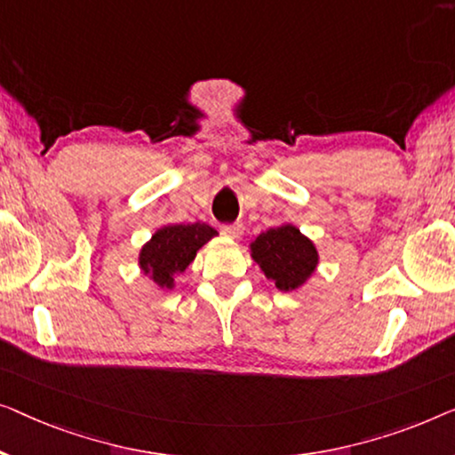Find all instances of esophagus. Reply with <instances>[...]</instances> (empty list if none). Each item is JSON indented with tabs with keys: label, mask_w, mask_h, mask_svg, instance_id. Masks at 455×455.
I'll list each match as a JSON object with an SVG mask.
<instances>
[{
	"label": "esophagus",
	"mask_w": 455,
	"mask_h": 455,
	"mask_svg": "<svg viewBox=\"0 0 455 455\" xmlns=\"http://www.w3.org/2000/svg\"><path fill=\"white\" fill-rule=\"evenodd\" d=\"M243 230H245V227H243L241 222H235V225L222 227V235L228 236V239H239V236L243 235Z\"/></svg>",
	"instance_id": "34e87169"
}]
</instances>
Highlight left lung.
<instances>
[{"label":"left lung","mask_w":455,"mask_h":455,"mask_svg":"<svg viewBox=\"0 0 455 455\" xmlns=\"http://www.w3.org/2000/svg\"><path fill=\"white\" fill-rule=\"evenodd\" d=\"M249 253L266 278L283 292L300 289L319 266L315 243L291 222L259 233L249 243Z\"/></svg>","instance_id":"left-lung-1"}]
</instances>
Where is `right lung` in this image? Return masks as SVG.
<instances>
[{
    "instance_id": "1",
    "label": "right lung",
    "mask_w": 455,
    "mask_h": 455,
    "mask_svg": "<svg viewBox=\"0 0 455 455\" xmlns=\"http://www.w3.org/2000/svg\"><path fill=\"white\" fill-rule=\"evenodd\" d=\"M219 235L210 225H164L146 241L138 255V266L158 289H175V276L188 270L200 249Z\"/></svg>"
}]
</instances>
